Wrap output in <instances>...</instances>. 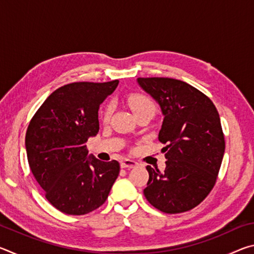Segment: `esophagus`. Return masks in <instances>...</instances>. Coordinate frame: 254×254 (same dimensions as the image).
I'll list each match as a JSON object with an SVG mask.
<instances>
[{"label": "esophagus", "instance_id": "obj_1", "mask_svg": "<svg viewBox=\"0 0 254 254\" xmlns=\"http://www.w3.org/2000/svg\"><path fill=\"white\" fill-rule=\"evenodd\" d=\"M136 165H137V162L134 160H131V159H123V160L121 161L122 168L131 169V168H134Z\"/></svg>", "mask_w": 254, "mask_h": 254}]
</instances>
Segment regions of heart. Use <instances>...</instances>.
I'll return each mask as SVG.
<instances>
[{
  "label": "heart",
  "mask_w": 254,
  "mask_h": 254,
  "mask_svg": "<svg viewBox=\"0 0 254 254\" xmlns=\"http://www.w3.org/2000/svg\"><path fill=\"white\" fill-rule=\"evenodd\" d=\"M127 103L132 111L134 112V114L140 113V112L143 111H156V105L152 102L151 98H149L148 96L142 95V94H133V95H130L127 97ZM112 114V106L107 105L104 112H103L102 119L104 122H107L111 118Z\"/></svg>",
  "instance_id": "1"
}]
</instances>
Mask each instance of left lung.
Returning a JSON list of instances; mask_svg holds the SVG:
<instances>
[{"instance_id":"1","label":"left lung","mask_w":254,"mask_h":254,"mask_svg":"<svg viewBox=\"0 0 254 254\" xmlns=\"http://www.w3.org/2000/svg\"><path fill=\"white\" fill-rule=\"evenodd\" d=\"M163 115L158 139L166 144L163 171L147 166L149 180L143 194L163 213L196 207L216 182L225 151L221 119L209 98L185 81L151 77L137 78Z\"/></svg>"}]
</instances>
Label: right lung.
Here are the masks:
<instances>
[{"label":"right lung","instance_id":"1","mask_svg":"<svg viewBox=\"0 0 254 254\" xmlns=\"http://www.w3.org/2000/svg\"><path fill=\"white\" fill-rule=\"evenodd\" d=\"M107 83H71L50 94L25 134L28 162L46 198L60 212L84 215L105 203L120 173L117 160L101 161L86 149L100 130L98 110L118 87Z\"/></svg>","mask_w":254,"mask_h":254}]
</instances>
